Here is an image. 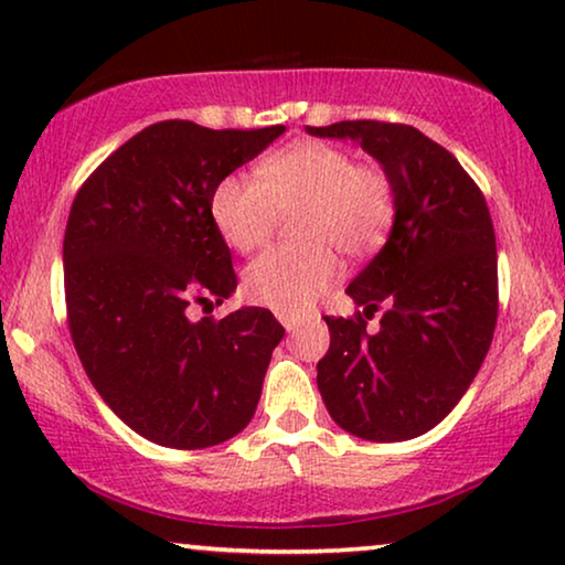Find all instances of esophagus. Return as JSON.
Here are the masks:
<instances>
[{"label": "esophagus", "instance_id": "esophagus-1", "mask_svg": "<svg viewBox=\"0 0 565 565\" xmlns=\"http://www.w3.org/2000/svg\"><path fill=\"white\" fill-rule=\"evenodd\" d=\"M277 319H280V323L285 327V331H296L298 329V323H300V319L298 316H292V313H277Z\"/></svg>", "mask_w": 565, "mask_h": 565}]
</instances>
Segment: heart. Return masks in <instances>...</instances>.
<instances>
[{
	"mask_svg": "<svg viewBox=\"0 0 565 565\" xmlns=\"http://www.w3.org/2000/svg\"><path fill=\"white\" fill-rule=\"evenodd\" d=\"M300 246L265 252L246 267L249 300L280 313L303 311L337 277L339 246L365 254L393 221V190L377 167L354 164L334 143L296 141L257 164V177L228 174L215 184L211 215L236 252L273 238L282 215L296 213Z\"/></svg>",
	"mask_w": 565,
	"mask_h": 565,
	"instance_id": "b5f03b06",
	"label": "heart"
}]
</instances>
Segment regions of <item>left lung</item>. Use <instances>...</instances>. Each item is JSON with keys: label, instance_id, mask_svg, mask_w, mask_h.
Instances as JSON below:
<instances>
[{"label": "left lung", "instance_id": "left-lung-1", "mask_svg": "<svg viewBox=\"0 0 565 565\" xmlns=\"http://www.w3.org/2000/svg\"><path fill=\"white\" fill-rule=\"evenodd\" d=\"M319 138L358 141L393 190L388 242L347 288L381 329L327 316L319 360L331 419L370 443H401L437 427L473 383L499 313L497 236L483 192L450 151L412 126L342 120L306 126Z\"/></svg>", "mask_w": 565, "mask_h": 565}]
</instances>
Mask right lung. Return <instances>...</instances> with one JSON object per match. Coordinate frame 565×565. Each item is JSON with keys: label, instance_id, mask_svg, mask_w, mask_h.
I'll return each instance as SVG.
<instances>
[{"label": "right lung", "instance_id": "add662e5", "mask_svg": "<svg viewBox=\"0 0 565 565\" xmlns=\"http://www.w3.org/2000/svg\"><path fill=\"white\" fill-rule=\"evenodd\" d=\"M282 134L153 122L74 198L64 288L76 354L105 404L161 447L221 445L257 412L280 321L254 306L221 321L188 311L236 290L211 215L215 184Z\"/></svg>", "mask_w": 565, "mask_h": 565}]
</instances>
